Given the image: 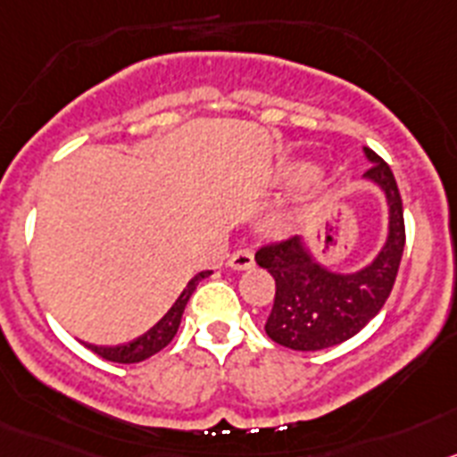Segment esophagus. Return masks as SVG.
Returning <instances> with one entry per match:
<instances>
[{"label":"esophagus","mask_w":457,"mask_h":457,"mask_svg":"<svg viewBox=\"0 0 457 457\" xmlns=\"http://www.w3.org/2000/svg\"><path fill=\"white\" fill-rule=\"evenodd\" d=\"M229 269L234 270H245L254 264V254L250 248H237L232 254H229Z\"/></svg>","instance_id":"34e87169"}]
</instances>
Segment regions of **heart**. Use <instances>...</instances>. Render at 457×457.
Returning <instances> with one entry per match:
<instances>
[{"label":"heart","mask_w":457,"mask_h":457,"mask_svg":"<svg viewBox=\"0 0 457 457\" xmlns=\"http://www.w3.org/2000/svg\"><path fill=\"white\" fill-rule=\"evenodd\" d=\"M294 178H300V172H294Z\"/></svg>","instance_id":"1"}]
</instances>
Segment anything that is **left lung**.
<instances>
[{
  "instance_id": "8db88e82",
  "label": "left lung",
  "mask_w": 457,
  "mask_h": 457,
  "mask_svg": "<svg viewBox=\"0 0 457 457\" xmlns=\"http://www.w3.org/2000/svg\"><path fill=\"white\" fill-rule=\"evenodd\" d=\"M373 163L364 178L385 191L389 203V237L373 264L351 275L319 266L298 237L266 244L254 262L275 278L273 310L266 335L291 351H323L355 337L382 310L396 282L405 248V220L396 178L387 162L364 147Z\"/></svg>"
}]
</instances>
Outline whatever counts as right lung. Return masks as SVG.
<instances>
[{"label": "right lung", "mask_w": 457, "mask_h": 457, "mask_svg": "<svg viewBox=\"0 0 457 457\" xmlns=\"http://www.w3.org/2000/svg\"><path fill=\"white\" fill-rule=\"evenodd\" d=\"M207 275H212V270H203V273L195 275V278L187 285V289L179 294V298L175 300V305L166 312V316L159 320L157 326L150 328L145 335L138 337V339L127 341V344H120V346H93V344H86V346L96 353V355H100L102 360L118 361V364H134V361L147 360V357H152L154 353L162 351V348H166L172 341V337L178 335L184 307H187L188 298H191V294L195 291L200 279L207 278Z\"/></svg>", "instance_id": "add662e5"}]
</instances>
